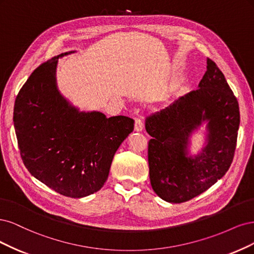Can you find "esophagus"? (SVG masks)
<instances>
[{
    "label": "esophagus",
    "mask_w": 254,
    "mask_h": 254,
    "mask_svg": "<svg viewBox=\"0 0 254 254\" xmlns=\"http://www.w3.org/2000/svg\"><path fill=\"white\" fill-rule=\"evenodd\" d=\"M142 128H143V121H142V119L136 118V119H135V127H134V129L136 130V132H140V130H142Z\"/></svg>",
    "instance_id": "esophagus-1"
}]
</instances>
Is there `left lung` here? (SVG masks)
Instances as JSON below:
<instances>
[{"instance_id": "8db88e82", "label": "left lung", "mask_w": 254, "mask_h": 254, "mask_svg": "<svg viewBox=\"0 0 254 254\" xmlns=\"http://www.w3.org/2000/svg\"><path fill=\"white\" fill-rule=\"evenodd\" d=\"M196 91L146 117L150 181L168 202L181 203L208 190L230 168L240 127V108L224 73L207 59V71ZM207 122V144L196 157L187 143L194 129Z\"/></svg>"}]
</instances>
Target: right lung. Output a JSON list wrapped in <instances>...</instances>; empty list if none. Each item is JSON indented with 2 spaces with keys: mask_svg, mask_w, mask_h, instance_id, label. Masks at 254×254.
I'll use <instances>...</instances> for the list:
<instances>
[{
  "mask_svg": "<svg viewBox=\"0 0 254 254\" xmlns=\"http://www.w3.org/2000/svg\"><path fill=\"white\" fill-rule=\"evenodd\" d=\"M37 67L15 98L13 125L22 160L38 181L64 196L81 198L99 191L122 141L134 129L126 116L79 112L56 83L58 59Z\"/></svg>",
  "mask_w": 254,
  "mask_h": 254,
  "instance_id": "obj_1",
  "label": "right lung"
}]
</instances>
